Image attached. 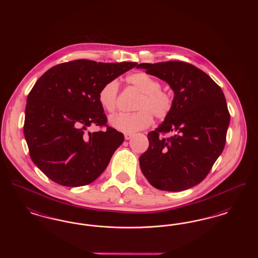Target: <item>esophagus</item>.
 Masks as SVG:
<instances>
[{"label": "esophagus", "instance_id": "esophagus-1", "mask_svg": "<svg viewBox=\"0 0 258 258\" xmlns=\"http://www.w3.org/2000/svg\"><path fill=\"white\" fill-rule=\"evenodd\" d=\"M133 136H134L133 134H124V139H125V140H130Z\"/></svg>", "mask_w": 258, "mask_h": 258}]
</instances>
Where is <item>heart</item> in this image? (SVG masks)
I'll return each instance as SVG.
<instances>
[{
	"instance_id": "obj_1",
	"label": "heart",
	"mask_w": 258,
	"mask_h": 258,
	"mask_svg": "<svg viewBox=\"0 0 258 258\" xmlns=\"http://www.w3.org/2000/svg\"><path fill=\"white\" fill-rule=\"evenodd\" d=\"M126 81L142 93L135 104V113H120L110 119V124L123 133H135L148 127L153 115L157 119L165 118L172 109L173 98L166 91L161 90L160 82L144 72L130 74ZM119 94V84L116 80L106 82L98 92V100L100 107L107 112L116 110Z\"/></svg>"
}]
</instances>
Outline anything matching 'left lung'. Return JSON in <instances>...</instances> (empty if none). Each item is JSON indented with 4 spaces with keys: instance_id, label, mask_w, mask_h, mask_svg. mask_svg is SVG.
Instances as JSON below:
<instances>
[{
    "instance_id": "1",
    "label": "left lung",
    "mask_w": 258,
    "mask_h": 258,
    "mask_svg": "<svg viewBox=\"0 0 258 258\" xmlns=\"http://www.w3.org/2000/svg\"><path fill=\"white\" fill-rule=\"evenodd\" d=\"M136 68L165 81L174 92L170 113L148 134L149 148L139 158L141 171L158 189L192 187L208 175L225 145L230 115L223 92L208 74L184 61ZM168 132L173 136L159 137Z\"/></svg>"
}]
</instances>
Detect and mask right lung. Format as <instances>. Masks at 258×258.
I'll return each mask as SVG.
<instances>
[{
  "label": "right lung",
  "instance_id": "obj_1",
  "mask_svg": "<svg viewBox=\"0 0 258 258\" xmlns=\"http://www.w3.org/2000/svg\"><path fill=\"white\" fill-rule=\"evenodd\" d=\"M137 62L76 60L57 64L39 77L25 110L24 135L33 162L50 180L64 186L94 182L105 170L123 135L106 124L98 92Z\"/></svg>",
  "mask_w": 258,
  "mask_h": 258
}]
</instances>
